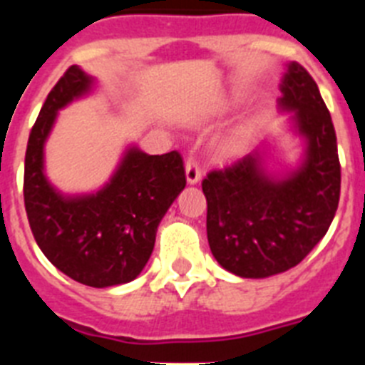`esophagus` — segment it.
<instances>
[{
    "mask_svg": "<svg viewBox=\"0 0 365 365\" xmlns=\"http://www.w3.org/2000/svg\"><path fill=\"white\" fill-rule=\"evenodd\" d=\"M185 172H186V182H188V185H197L199 180H201V170H199L197 163H195L192 157L186 160Z\"/></svg>",
    "mask_w": 365,
    "mask_h": 365,
    "instance_id": "1",
    "label": "esophagus"
}]
</instances>
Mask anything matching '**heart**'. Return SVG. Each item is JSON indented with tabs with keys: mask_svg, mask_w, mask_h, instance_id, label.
Instances as JSON below:
<instances>
[{
	"mask_svg": "<svg viewBox=\"0 0 365 365\" xmlns=\"http://www.w3.org/2000/svg\"><path fill=\"white\" fill-rule=\"evenodd\" d=\"M254 138V128L250 122H241L235 128H232L225 137L219 140L217 150L219 155L227 157V159H234V157H240L241 153L248 150L250 143Z\"/></svg>",
	"mask_w": 365,
	"mask_h": 365,
	"instance_id": "b5f03b06",
	"label": "heart"
}]
</instances>
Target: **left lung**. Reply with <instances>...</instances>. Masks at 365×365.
<instances>
[{
  "mask_svg": "<svg viewBox=\"0 0 365 365\" xmlns=\"http://www.w3.org/2000/svg\"><path fill=\"white\" fill-rule=\"evenodd\" d=\"M279 91V111L292 113L291 131L303 140L299 163L270 172L269 144H261L202 180L210 250L240 278H269L298 265L327 234L340 199L336 135L320 89L291 62Z\"/></svg>",
  "mask_w": 365,
  "mask_h": 365,
  "instance_id": "1",
  "label": "left lung"
}]
</instances>
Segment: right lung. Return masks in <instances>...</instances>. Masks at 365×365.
<instances>
[{
	"label": "right lung",
	"instance_id": "obj_1",
	"mask_svg": "<svg viewBox=\"0 0 365 365\" xmlns=\"http://www.w3.org/2000/svg\"><path fill=\"white\" fill-rule=\"evenodd\" d=\"M95 76L71 66L32 125L25 153L24 197L29 225L45 257L87 287L122 285L143 272L168 208L186 186L177 151L148 155L125 146L113 175L91 193H63L45 173V143L58 113L89 96Z\"/></svg>",
	"mask_w": 365,
	"mask_h": 365
}]
</instances>
